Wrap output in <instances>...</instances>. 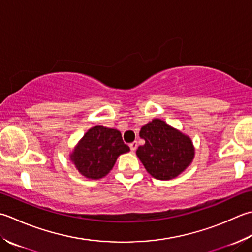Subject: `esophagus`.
I'll list each match as a JSON object with an SVG mask.
<instances>
[{"mask_svg": "<svg viewBox=\"0 0 252 252\" xmlns=\"http://www.w3.org/2000/svg\"><path fill=\"white\" fill-rule=\"evenodd\" d=\"M129 146H130V149H131V151H132V152H135L136 147H137V142H136V141H134V142L130 143Z\"/></svg>", "mask_w": 252, "mask_h": 252, "instance_id": "34e87169", "label": "esophagus"}]
</instances>
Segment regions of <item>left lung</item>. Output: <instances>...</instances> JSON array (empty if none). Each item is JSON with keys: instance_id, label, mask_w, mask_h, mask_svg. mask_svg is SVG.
Wrapping results in <instances>:
<instances>
[{"instance_id": "8db88e82", "label": "left lung", "mask_w": 252, "mask_h": 252, "mask_svg": "<svg viewBox=\"0 0 252 252\" xmlns=\"http://www.w3.org/2000/svg\"><path fill=\"white\" fill-rule=\"evenodd\" d=\"M136 155L151 176L158 180H170L179 176L194 157V147L188 135L167 125L160 119H153L142 126Z\"/></svg>"}]
</instances>
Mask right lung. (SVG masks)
I'll use <instances>...</instances> for the list:
<instances>
[{
	"mask_svg": "<svg viewBox=\"0 0 252 252\" xmlns=\"http://www.w3.org/2000/svg\"><path fill=\"white\" fill-rule=\"evenodd\" d=\"M129 151L120 131L96 126L88 130L74 147L70 159L84 177L100 179L112 169L118 157Z\"/></svg>",
	"mask_w": 252,
	"mask_h": 252,
	"instance_id": "right-lung-1",
	"label": "right lung"
}]
</instances>
